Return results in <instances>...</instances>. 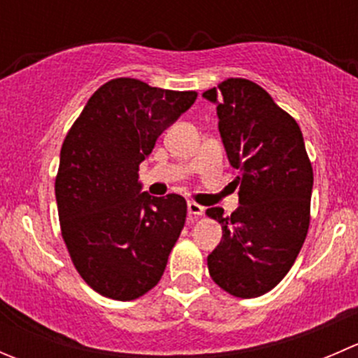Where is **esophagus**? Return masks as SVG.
<instances>
[{"label":"esophagus","mask_w":358,"mask_h":358,"mask_svg":"<svg viewBox=\"0 0 358 358\" xmlns=\"http://www.w3.org/2000/svg\"><path fill=\"white\" fill-rule=\"evenodd\" d=\"M187 209H189L190 216H202V215H204V208H202L201 204H197V202H194V201H189V204H187Z\"/></svg>","instance_id":"34e87169"}]
</instances>
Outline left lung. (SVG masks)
<instances>
[{
    "instance_id": "1",
    "label": "left lung",
    "mask_w": 358,
    "mask_h": 358,
    "mask_svg": "<svg viewBox=\"0 0 358 358\" xmlns=\"http://www.w3.org/2000/svg\"><path fill=\"white\" fill-rule=\"evenodd\" d=\"M202 96L216 106L227 157L241 171L239 208L206 211L223 230L209 275L237 298H256L284 279L305 243L313 169L298 122L262 86L230 78Z\"/></svg>"
}]
</instances>
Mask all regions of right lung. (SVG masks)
Here are the masks:
<instances>
[{
  "label": "right lung",
  "mask_w": 358,
  "mask_h": 358,
  "mask_svg": "<svg viewBox=\"0 0 358 358\" xmlns=\"http://www.w3.org/2000/svg\"><path fill=\"white\" fill-rule=\"evenodd\" d=\"M196 99V92L112 79L90 96L64 140L55 180L62 237L79 275L106 298H140L164 273L187 202L142 192L138 166Z\"/></svg>",
  "instance_id": "1"
}]
</instances>
